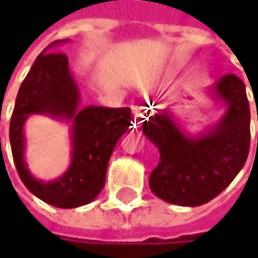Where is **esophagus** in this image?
I'll return each instance as SVG.
<instances>
[{
    "mask_svg": "<svg viewBox=\"0 0 258 258\" xmlns=\"http://www.w3.org/2000/svg\"><path fill=\"white\" fill-rule=\"evenodd\" d=\"M143 118H145L143 115H136V122H137V124H140V122L143 121Z\"/></svg>",
    "mask_w": 258,
    "mask_h": 258,
    "instance_id": "1",
    "label": "esophagus"
}]
</instances>
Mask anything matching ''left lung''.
<instances>
[{
    "label": "left lung",
    "instance_id": "obj_1",
    "mask_svg": "<svg viewBox=\"0 0 258 258\" xmlns=\"http://www.w3.org/2000/svg\"><path fill=\"white\" fill-rule=\"evenodd\" d=\"M212 91L227 109L218 124L202 136H185L169 110L142 124L145 136L160 151L149 186L167 203L200 206L211 202L232 183L246 161L251 133L245 85L237 76L226 75Z\"/></svg>",
    "mask_w": 258,
    "mask_h": 258
}]
</instances>
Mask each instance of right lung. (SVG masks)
Segmentation results:
<instances>
[{"instance_id": "1", "label": "right lung", "mask_w": 258, "mask_h": 258, "mask_svg": "<svg viewBox=\"0 0 258 258\" xmlns=\"http://www.w3.org/2000/svg\"><path fill=\"white\" fill-rule=\"evenodd\" d=\"M64 41L67 40L49 44L22 82L10 119V145L16 170L26 188L49 205L69 209L92 202L103 189L115 145L131 125V109L101 106L79 109L80 94L69 69V58L53 50ZM29 114H49L74 122L72 164L58 180H35L26 167L23 125Z\"/></svg>"}]
</instances>
